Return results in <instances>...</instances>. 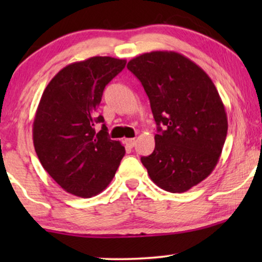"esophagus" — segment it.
<instances>
[{
    "mask_svg": "<svg viewBox=\"0 0 262 262\" xmlns=\"http://www.w3.org/2000/svg\"><path fill=\"white\" fill-rule=\"evenodd\" d=\"M124 143L128 146V148H134L135 144H136V139L135 138H126L124 141Z\"/></svg>",
    "mask_w": 262,
    "mask_h": 262,
    "instance_id": "obj_1",
    "label": "esophagus"
}]
</instances>
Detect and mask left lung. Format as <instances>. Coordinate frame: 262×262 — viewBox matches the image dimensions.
<instances>
[{"label": "left lung", "mask_w": 262, "mask_h": 262, "mask_svg": "<svg viewBox=\"0 0 262 262\" xmlns=\"http://www.w3.org/2000/svg\"><path fill=\"white\" fill-rule=\"evenodd\" d=\"M127 69L142 82L159 131L143 166L164 191H188L220 161L228 132L223 101L209 75L181 53H143Z\"/></svg>", "instance_id": "left-lung-1"}]
</instances>
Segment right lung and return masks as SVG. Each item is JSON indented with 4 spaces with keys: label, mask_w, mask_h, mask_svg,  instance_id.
<instances>
[{
    "label": "right lung",
    "mask_w": 262,
    "mask_h": 262,
    "mask_svg": "<svg viewBox=\"0 0 262 262\" xmlns=\"http://www.w3.org/2000/svg\"><path fill=\"white\" fill-rule=\"evenodd\" d=\"M125 64L100 56L71 63L42 93L33 121L34 149L42 168L70 194L92 198L102 192L125 155L96 113L103 89ZM98 123L103 124L100 132Z\"/></svg>",
    "instance_id": "obj_1"
}]
</instances>
